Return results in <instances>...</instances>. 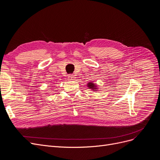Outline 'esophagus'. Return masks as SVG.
<instances>
[{
    "label": "esophagus",
    "mask_w": 160,
    "mask_h": 160,
    "mask_svg": "<svg viewBox=\"0 0 160 160\" xmlns=\"http://www.w3.org/2000/svg\"><path fill=\"white\" fill-rule=\"evenodd\" d=\"M75 78V76L73 75H69L68 76V79H69V80H73Z\"/></svg>",
    "instance_id": "34e87169"
}]
</instances>
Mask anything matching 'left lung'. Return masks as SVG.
I'll use <instances>...</instances> for the list:
<instances>
[{"label":"left lung","instance_id":"obj_1","mask_svg":"<svg viewBox=\"0 0 160 160\" xmlns=\"http://www.w3.org/2000/svg\"><path fill=\"white\" fill-rule=\"evenodd\" d=\"M87 87H89L90 89H91L92 91H97L98 90L97 86L93 82H88V83H87Z\"/></svg>","mask_w":160,"mask_h":160}]
</instances>
